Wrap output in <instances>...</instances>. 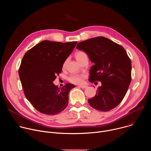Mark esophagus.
<instances>
[{"label":"esophagus","mask_w":151,"mask_h":151,"mask_svg":"<svg viewBox=\"0 0 151 151\" xmlns=\"http://www.w3.org/2000/svg\"><path fill=\"white\" fill-rule=\"evenodd\" d=\"M87 87H88L87 85H79V86H78V87L82 88H87Z\"/></svg>","instance_id":"1"}]
</instances>
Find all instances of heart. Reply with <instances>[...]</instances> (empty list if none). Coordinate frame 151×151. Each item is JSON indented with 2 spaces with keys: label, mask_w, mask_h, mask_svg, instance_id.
Wrapping results in <instances>:
<instances>
[{
  "label": "heart",
  "mask_w": 151,
  "mask_h": 151,
  "mask_svg": "<svg viewBox=\"0 0 151 151\" xmlns=\"http://www.w3.org/2000/svg\"><path fill=\"white\" fill-rule=\"evenodd\" d=\"M75 57L76 60L80 63L84 58H88L87 54L83 51H78L76 53ZM66 61L64 62V64H65ZM85 77L84 75H73L70 76L69 81L70 82L75 83V84H81L83 81V78Z\"/></svg>",
  "instance_id": "b5f03b06"
}]
</instances>
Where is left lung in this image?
<instances>
[{
	"label": "left lung",
	"mask_w": 151,
	"mask_h": 151,
	"mask_svg": "<svg viewBox=\"0 0 151 151\" xmlns=\"http://www.w3.org/2000/svg\"><path fill=\"white\" fill-rule=\"evenodd\" d=\"M76 49L87 54L94 65L89 81H100L96 96L88 99L94 109L109 111L125 97L132 81V62L121 45L103 36L79 42Z\"/></svg>",
	"instance_id": "1"
}]
</instances>
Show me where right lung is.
Here are the masks:
<instances>
[{"label": "right lung", "instance_id": "1", "mask_svg": "<svg viewBox=\"0 0 151 151\" xmlns=\"http://www.w3.org/2000/svg\"><path fill=\"white\" fill-rule=\"evenodd\" d=\"M76 44L43 40L24 54L18 70L19 79L25 96L39 112L53 115L67 107L69 93L75 86L66 83L58 88L53 81Z\"/></svg>", "mask_w": 151, "mask_h": 151}]
</instances>
